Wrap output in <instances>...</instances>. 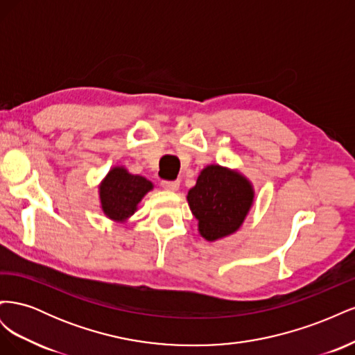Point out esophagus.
Instances as JSON below:
<instances>
[{"mask_svg":"<svg viewBox=\"0 0 355 355\" xmlns=\"http://www.w3.org/2000/svg\"><path fill=\"white\" fill-rule=\"evenodd\" d=\"M161 187L167 191H178L179 189V180H161Z\"/></svg>","mask_w":355,"mask_h":355,"instance_id":"34e87169","label":"esophagus"}]
</instances>
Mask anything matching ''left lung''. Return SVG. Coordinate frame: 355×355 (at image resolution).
Here are the masks:
<instances>
[{"label":"left lung","mask_w":355,"mask_h":355,"mask_svg":"<svg viewBox=\"0 0 355 355\" xmlns=\"http://www.w3.org/2000/svg\"><path fill=\"white\" fill-rule=\"evenodd\" d=\"M253 201L249 182L235 171L209 166L188 192V204L204 239L213 241L240 228Z\"/></svg>","instance_id":"obj_1"}]
</instances>
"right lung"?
<instances>
[{
	"instance_id": "1",
	"label": "right lung",
	"mask_w": 355,
	"mask_h": 355,
	"mask_svg": "<svg viewBox=\"0 0 355 355\" xmlns=\"http://www.w3.org/2000/svg\"><path fill=\"white\" fill-rule=\"evenodd\" d=\"M153 184L142 176L130 175L121 167L112 168L101 187L102 209L108 218L114 220H124L132 216L137 202Z\"/></svg>"
}]
</instances>
